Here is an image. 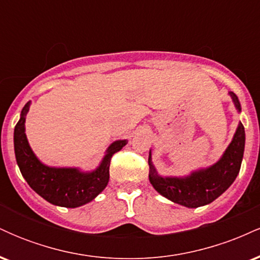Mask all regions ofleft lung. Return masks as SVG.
Instances as JSON below:
<instances>
[{
    "mask_svg": "<svg viewBox=\"0 0 260 260\" xmlns=\"http://www.w3.org/2000/svg\"><path fill=\"white\" fill-rule=\"evenodd\" d=\"M236 107L241 111L240 103L234 92H230ZM244 127L238 124L231 144L215 165L193 172L188 177H160L149 157V180L161 196L187 208H198L215 201L234 183L241 169L244 151Z\"/></svg>",
    "mask_w": 260,
    "mask_h": 260,
    "instance_id": "left-lung-1",
    "label": "left lung"
}]
</instances>
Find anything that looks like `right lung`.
<instances>
[{
    "label": "right lung",
    "mask_w": 260,
    "mask_h": 260,
    "mask_svg": "<svg viewBox=\"0 0 260 260\" xmlns=\"http://www.w3.org/2000/svg\"><path fill=\"white\" fill-rule=\"evenodd\" d=\"M29 105L30 103L23 107L20 120L14 127V153L23 177L45 201L58 207L77 208L91 202L107 186L112 155L120 151L127 140L112 143L99 168L89 174L77 169L49 168L38 160L26 140L24 123Z\"/></svg>",
    "instance_id": "1"
}]
</instances>
